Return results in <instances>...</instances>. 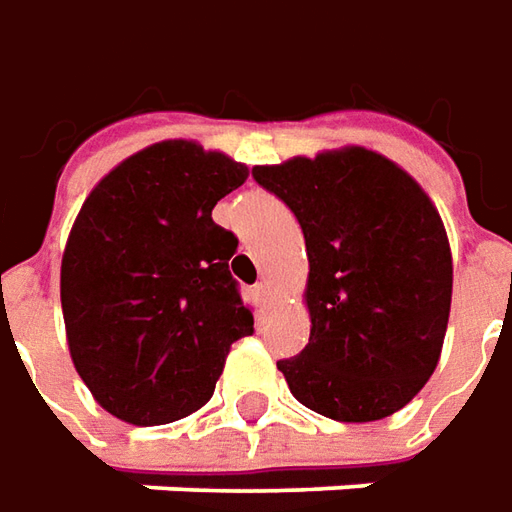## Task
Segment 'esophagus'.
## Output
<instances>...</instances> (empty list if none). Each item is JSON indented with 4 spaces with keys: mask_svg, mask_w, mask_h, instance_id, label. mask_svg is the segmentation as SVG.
Masks as SVG:
<instances>
[{
    "mask_svg": "<svg viewBox=\"0 0 512 512\" xmlns=\"http://www.w3.org/2000/svg\"><path fill=\"white\" fill-rule=\"evenodd\" d=\"M255 294L260 297V303H269V297H272V283H269V280H260L255 286Z\"/></svg>",
    "mask_w": 512,
    "mask_h": 512,
    "instance_id": "esophagus-1",
    "label": "esophagus"
}]
</instances>
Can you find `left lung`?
<instances>
[{
	"label": "left lung",
	"mask_w": 512,
	"mask_h": 512,
	"mask_svg": "<svg viewBox=\"0 0 512 512\" xmlns=\"http://www.w3.org/2000/svg\"><path fill=\"white\" fill-rule=\"evenodd\" d=\"M306 238L309 345L277 368L297 402L337 422L397 414L431 379L448 331L445 223L414 178L365 147L252 169Z\"/></svg>",
	"instance_id": "1"
}]
</instances>
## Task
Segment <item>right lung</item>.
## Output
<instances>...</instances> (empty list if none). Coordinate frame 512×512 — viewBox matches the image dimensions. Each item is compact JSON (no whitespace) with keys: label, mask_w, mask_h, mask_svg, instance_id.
<instances>
[{"label":"right lung","mask_w":512,"mask_h":512,"mask_svg":"<svg viewBox=\"0 0 512 512\" xmlns=\"http://www.w3.org/2000/svg\"><path fill=\"white\" fill-rule=\"evenodd\" d=\"M246 164L195 141L124 158L87 195L62 257L70 357L98 405L130 425L203 408L255 317L229 274L238 240L212 209Z\"/></svg>","instance_id":"1"}]
</instances>
